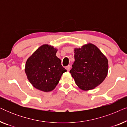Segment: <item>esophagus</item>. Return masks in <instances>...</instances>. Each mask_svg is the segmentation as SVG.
Instances as JSON below:
<instances>
[{"label": "esophagus", "instance_id": "1", "mask_svg": "<svg viewBox=\"0 0 127 127\" xmlns=\"http://www.w3.org/2000/svg\"><path fill=\"white\" fill-rule=\"evenodd\" d=\"M70 67H71V66L70 65H68V66H66V70H67V71H69L70 70Z\"/></svg>", "mask_w": 127, "mask_h": 127}]
</instances>
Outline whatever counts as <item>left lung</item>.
<instances>
[{
	"label": "left lung",
	"instance_id": "1",
	"mask_svg": "<svg viewBox=\"0 0 127 127\" xmlns=\"http://www.w3.org/2000/svg\"><path fill=\"white\" fill-rule=\"evenodd\" d=\"M74 59L70 73L80 89H94L106 77L108 60L95 45L88 43L75 48Z\"/></svg>",
	"mask_w": 127,
	"mask_h": 127
}]
</instances>
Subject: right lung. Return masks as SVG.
I'll return each mask as SVG.
<instances>
[{
    "label": "right lung",
    "instance_id": "add662e5",
    "mask_svg": "<svg viewBox=\"0 0 127 127\" xmlns=\"http://www.w3.org/2000/svg\"><path fill=\"white\" fill-rule=\"evenodd\" d=\"M57 50L44 44L28 59L25 72L29 82L34 87L42 91L53 90L61 76L66 70L56 56Z\"/></svg>",
    "mask_w": 127,
    "mask_h": 127
}]
</instances>
